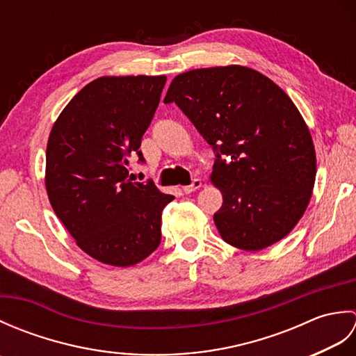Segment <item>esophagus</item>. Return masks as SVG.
<instances>
[{
  "label": "esophagus",
  "instance_id": "esophagus-1",
  "mask_svg": "<svg viewBox=\"0 0 356 356\" xmlns=\"http://www.w3.org/2000/svg\"><path fill=\"white\" fill-rule=\"evenodd\" d=\"M200 188H202V180H200V179H194L193 182H191V185L184 186V193H185V194H191V193H194V191L200 190Z\"/></svg>",
  "mask_w": 356,
  "mask_h": 356
}]
</instances>
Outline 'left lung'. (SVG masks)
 Masks as SVG:
<instances>
[{"mask_svg":"<svg viewBox=\"0 0 356 356\" xmlns=\"http://www.w3.org/2000/svg\"><path fill=\"white\" fill-rule=\"evenodd\" d=\"M174 102L216 151L211 174L223 195L222 238L260 251L289 234L311 200L316 159L298 108L275 82L241 65L177 74Z\"/></svg>","mask_w":356,"mask_h":356,"instance_id":"1","label":"left lung"}]
</instances>
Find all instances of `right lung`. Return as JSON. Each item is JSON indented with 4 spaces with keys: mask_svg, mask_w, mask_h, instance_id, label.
<instances>
[{
    "mask_svg": "<svg viewBox=\"0 0 356 356\" xmlns=\"http://www.w3.org/2000/svg\"><path fill=\"white\" fill-rule=\"evenodd\" d=\"M166 76H102L67 104L45 153L50 205L76 245L97 261L133 266L161 245L162 209L174 199L128 177L142 156Z\"/></svg>",
    "mask_w": 356,
    "mask_h": 356,
    "instance_id": "obj_1",
    "label": "right lung"
}]
</instances>
